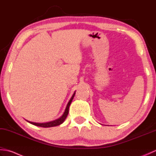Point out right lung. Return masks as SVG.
<instances>
[{
  "mask_svg": "<svg viewBox=\"0 0 156 156\" xmlns=\"http://www.w3.org/2000/svg\"><path fill=\"white\" fill-rule=\"evenodd\" d=\"M75 93H76V92H74V93L73 94L72 97L70 98V100L69 101L67 106H66V108L65 109V111L64 112V114H63L59 119H55V120L53 121H50V122H43V123H39V122H31V121H27L29 122H30V123L32 124V125H34L35 126H39V127H55V126H58V125H61L62 123H63V122H64L65 119H66V117H67V116L68 115V112H69V106H70V104H71V102L73 100V98H74V97Z\"/></svg>",
  "mask_w": 156,
  "mask_h": 156,
  "instance_id": "add662e5",
  "label": "right lung"
}]
</instances>
